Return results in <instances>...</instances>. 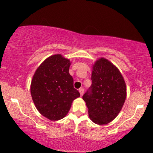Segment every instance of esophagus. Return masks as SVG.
<instances>
[{
    "label": "esophagus",
    "instance_id": "obj_1",
    "mask_svg": "<svg viewBox=\"0 0 153 153\" xmlns=\"http://www.w3.org/2000/svg\"><path fill=\"white\" fill-rule=\"evenodd\" d=\"M79 93H80V95H81V96H82V95H83V93H84V89H83V88H79Z\"/></svg>",
    "mask_w": 153,
    "mask_h": 153
}]
</instances>
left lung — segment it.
<instances>
[{
	"instance_id": "1",
	"label": "left lung",
	"mask_w": 153,
	"mask_h": 153,
	"mask_svg": "<svg viewBox=\"0 0 153 153\" xmlns=\"http://www.w3.org/2000/svg\"><path fill=\"white\" fill-rule=\"evenodd\" d=\"M91 80L83 100L91 120L97 125H106L120 111L126 99V84L118 69L104 58L93 65Z\"/></svg>"
}]
</instances>
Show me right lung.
Returning a JSON list of instances; mask_svg holds the SVG:
<instances>
[{
    "label": "right lung",
    "instance_id": "right-lung-1",
    "mask_svg": "<svg viewBox=\"0 0 153 153\" xmlns=\"http://www.w3.org/2000/svg\"><path fill=\"white\" fill-rule=\"evenodd\" d=\"M70 60L60 54L51 56L38 67L33 75L30 93L38 111L51 120L63 118L73 100L80 97L69 73Z\"/></svg>",
    "mask_w": 153,
    "mask_h": 153
}]
</instances>
